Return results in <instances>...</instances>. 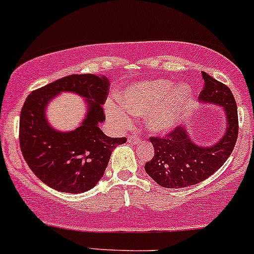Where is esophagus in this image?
Masks as SVG:
<instances>
[{"label":"esophagus","instance_id":"1","mask_svg":"<svg viewBox=\"0 0 254 254\" xmlns=\"http://www.w3.org/2000/svg\"><path fill=\"white\" fill-rule=\"evenodd\" d=\"M127 142L132 144L138 143V142H140V136H138L137 133H131V135L127 136Z\"/></svg>","mask_w":254,"mask_h":254}]
</instances>
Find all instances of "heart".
I'll return each instance as SVG.
<instances>
[{
    "label": "heart",
    "mask_w": 254,
    "mask_h": 254,
    "mask_svg": "<svg viewBox=\"0 0 254 254\" xmlns=\"http://www.w3.org/2000/svg\"><path fill=\"white\" fill-rule=\"evenodd\" d=\"M175 85L168 80H148L129 85L122 91L119 101L123 107L108 104L107 116L117 127H127L131 124V114H149L147 125L153 131L171 129L182 116L190 97V88ZM174 92L173 94L172 93ZM173 96H171V94Z\"/></svg>",
    "instance_id": "1"
}]
</instances>
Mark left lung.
Segmentation results:
<instances>
[{"mask_svg": "<svg viewBox=\"0 0 254 254\" xmlns=\"http://www.w3.org/2000/svg\"><path fill=\"white\" fill-rule=\"evenodd\" d=\"M204 88L200 100L224 107L228 118L227 132L211 147L193 143L185 127H176L164 136H150L154 157L147 161L144 170L164 188H183L202 182L227 161L235 147L239 133L238 106L227 85L201 72Z\"/></svg>", "mask_w": 254, "mask_h": 254, "instance_id": "1", "label": "left lung"}]
</instances>
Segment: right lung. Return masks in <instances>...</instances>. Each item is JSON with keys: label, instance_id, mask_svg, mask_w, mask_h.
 <instances>
[{"label": "right lung", "instance_id": "right-lung-1", "mask_svg": "<svg viewBox=\"0 0 254 254\" xmlns=\"http://www.w3.org/2000/svg\"><path fill=\"white\" fill-rule=\"evenodd\" d=\"M110 83L101 74H71L33 90L24 102L19 142L29 168L43 183L63 193H83L104 176L111 153L127 137H108L99 127L105 121L101 105ZM61 91H73L89 100L86 121L74 132L53 130L44 117L49 100Z\"/></svg>", "mask_w": 254, "mask_h": 254}]
</instances>
